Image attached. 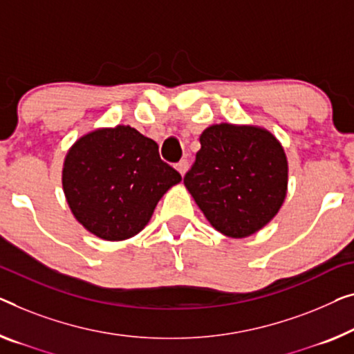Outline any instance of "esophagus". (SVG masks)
Wrapping results in <instances>:
<instances>
[{
  "instance_id": "obj_1",
  "label": "esophagus",
  "mask_w": 354,
  "mask_h": 354,
  "mask_svg": "<svg viewBox=\"0 0 354 354\" xmlns=\"http://www.w3.org/2000/svg\"><path fill=\"white\" fill-rule=\"evenodd\" d=\"M187 168H189V162H187L186 159L179 160V162L176 163V170H178L179 173H181V176H184V175H186Z\"/></svg>"
}]
</instances>
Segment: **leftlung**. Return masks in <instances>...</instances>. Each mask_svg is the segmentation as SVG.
<instances>
[{
    "label": "left lung",
    "mask_w": 354,
    "mask_h": 354,
    "mask_svg": "<svg viewBox=\"0 0 354 354\" xmlns=\"http://www.w3.org/2000/svg\"><path fill=\"white\" fill-rule=\"evenodd\" d=\"M184 186L216 230L243 239L270 223L288 191V160L270 131L216 124L200 135Z\"/></svg>",
    "instance_id": "8db88e82"
}]
</instances>
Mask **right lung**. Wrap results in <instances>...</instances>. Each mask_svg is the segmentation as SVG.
Segmentation results:
<instances>
[{"instance_id": "1", "label": "right lung", "mask_w": 354, "mask_h": 354, "mask_svg": "<svg viewBox=\"0 0 354 354\" xmlns=\"http://www.w3.org/2000/svg\"><path fill=\"white\" fill-rule=\"evenodd\" d=\"M181 179L160 159L156 141L129 125L81 136L62 171L63 192L77 223L108 241L143 230L162 195Z\"/></svg>"}]
</instances>
